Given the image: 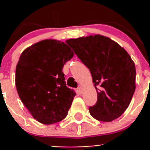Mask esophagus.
I'll return each instance as SVG.
<instances>
[{"label":"esophagus","instance_id":"esophagus-1","mask_svg":"<svg viewBox=\"0 0 150 150\" xmlns=\"http://www.w3.org/2000/svg\"><path fill=\"white\" fill-rule=\"evenodd\" d=\"M78 90L80 91H82V90H83V86H81V85H79V86H78Z\"/></svg>","mask_w":150,"mask_h":150}]
</instances>
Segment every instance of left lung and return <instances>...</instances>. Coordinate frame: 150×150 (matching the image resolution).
Returning <instances> with one entry per match:
<instances>
[{
  "label": "left lung",
  "mask_w": 150,
  "mask_h": 150,
  "mask_svg": "<svg viewBox=\"0 0 150 150\" xmlns=\"http://www.w3.org/2000/svg\"><path fill=\"white\" fill-rule=\"evenodd\" d=\"M87 67L97 91L91 115L111 122L123 114L136 89L135 64L126 51L110 38L95 35L66 40Z\"/></svg>",
  "instance_id": "left-lung-1"
}]
</instances>
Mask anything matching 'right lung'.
<instances>
[{
  "label": "right lung",
  "instance_id": "right-lung-1",
  "mask_svg": "<svg viewBox=\"0 0 150 150\" xmlns=\"http://www.w3.org/2000/svg\"><path fill=\"white\" fill-rule=\"evenodd\" d=\"M73 56L67 43L46 39L27 48L19 57L15 76L17 93L40 123H55L67 115L75 93L66 86L62 68Z\"/></svg>",
  "mask_w": 150,
  "mask_h": 150
}]
</instances>
